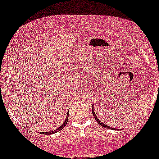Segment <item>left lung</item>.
Wrapping results in <instances>:
<instances>
[{
	"mask_svg": "<svg viewBox=\"0 0 159 159\" xmlns=\"http://www.w3.org/2000/svg\"><path fill=\"white\" fill-rule=\"evenodd\" d=\"M92 113H93V116H94V117H95V119H96V121L98 122V123L100 125H102V127L107 128V129H114V128H111V127H110V126H109V125H105V123H103L102 122H101V120H98V118L97 117V116H96V114H95V112H94L93 105V106H92Z\"/></svg>",
	"mask_w": 159,
	"mask_h": 159,
	"instance_id": "8db88e82",
	"label": "left lung"
}]
</instances>
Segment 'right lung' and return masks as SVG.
<instances>
[{
    "label": "right lung",
    "mask_w": 159,
    "mask_h": 159,
    "mask_svg": "<svg viewBox=\"0 0 159 159\" xmlns=\"http://www.w3.org/2000/svg\"><path fill=\"white\" fill-rule=\"evenodd\" d=\"M68 117H69V114H67L64 123H63V124H62V125H61V126H60L59 128H58V129H55V130H54V131H52V132H41V134H54V133H56V132H60V131L62 130V129H63V128H64V127L66 126V124H67V122H68Z\"/></svg>",
    "instance_id": "obj_1"
}]
</instances>
